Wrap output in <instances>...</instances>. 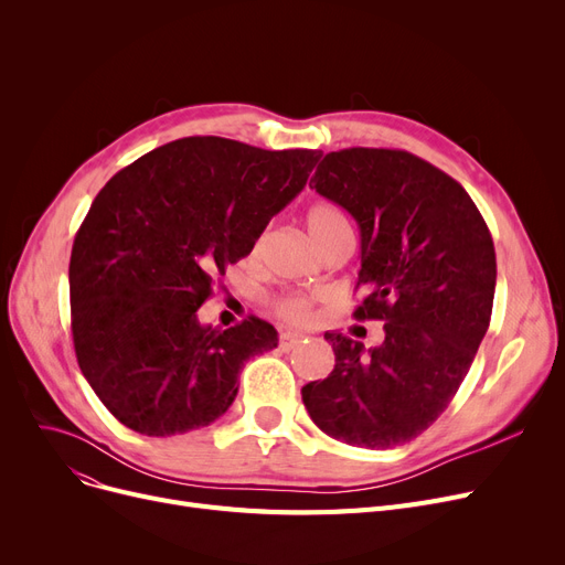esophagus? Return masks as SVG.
Returning a JSON list of instances; mask_svg holds the SVG:
<instances>
[{
  "label": "esophagus",
  "instance_id": "esophagus-1",
  "mask_svg": "<svg viewBox=\"0 0 565 565\" xmlns=\"http://www.w3.org/2000/svg\"><path fill=\"white\" fill-rule=\"evenodd\" d=\"M300 343H302V334H298V332H281V337H279L281 350H292L295 345H300Z\"/></svg>",
  "mask_w": 565,
  "mask_h": 565
}]
</instances>
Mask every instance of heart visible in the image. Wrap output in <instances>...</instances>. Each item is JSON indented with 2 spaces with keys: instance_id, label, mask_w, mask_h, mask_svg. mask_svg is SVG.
<instances>
[{
  "instance_id": "obj_1",
  "label": "heart",
  "mask_w": 565,
  "mask_h": 565,
  "mask_svg": "<svg viewBox=\"0 0 565 565\" xmlns=\"http://www.w3.org/2000/svg\"><path fill=\"white\" fill-rule=\"evenodd\" d=\"M305 226L313 245H320L341 231H350L343 211L332 201L311 203L305 213ZM275 309L290 322H307L311 318V302L305 298H281L275 302Z\"/></svg>"
}]
</instances>
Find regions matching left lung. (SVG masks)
Wrapping results in <instances>:
<instances>
[{
	"instance_id": "obj_1",
	"label": "left lung",
	"mask_w": 565,
	"mask_h": 565,
	"mask_svg": "<svg viewBox=\"0 0 565 565\" xmlns=\"http://www.w3.org/2000/svg\"><path fill=\"white\" fill-rule=\"evenodd\" d=\"M309 188L360 226L366 298L354 318L382 320L384 341L364 350L324 334L337 364L305 384V407L322 433L352 447H401L449 407L488 332L492 235L460 183L407 151L328 153Z\"/></svg>"
}]
</instances>
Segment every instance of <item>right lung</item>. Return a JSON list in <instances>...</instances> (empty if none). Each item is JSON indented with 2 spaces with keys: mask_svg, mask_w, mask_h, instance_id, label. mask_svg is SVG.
Segmentation results:
<instances>
[{
  "mask_svg": "<svg viewBox=\"0 0 565 565\" xmlns=\"http://www.w3.org/2000/svg\"><path fill=\"white\" fill-rule=\"evenodd\" d=\"M320 151L224 137L169 141L114 173L75 235L71 328L77 364L124 426L169 437L231 407L254 354L277 348L270 322L201 324L215 275L245 258L298 196Z\"/></svg>",
  "mask_w": 565,
  "mask_h": 565,
  "instance_id": "obj_1",
  "label": "right lung"
}]
</instances>
